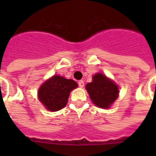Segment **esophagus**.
Here are the masks:
<instances>
[{
	"label": "esophagus",
	"mask_w": 156,
	"mask_h": 156,
	"mask_svg": "<svg viewBox=\"0 0 156 156\" xmlns=\"http://www.w3.org/2000/svg\"><path fill=\"white\" fill-rule=\"evenodd\" d=\"M78 86H79L80 88H83V87L84 86V82H83V80L78 81Z\"/></svg>",
	"instance_id": "obj_1"
}]
</instances>
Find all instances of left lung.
<instances>
[{"label": "left lung", "mask_w": 156, "mask_h": 156, "mask_svg": "<svg viewBox=\"0 0 156 156\" xmlns=\"http://www.w3.org/2000/svg\"><path fill=\"white\" fill-rule=\"evenodd\" d=\"M86 89L93 103L103 108H109L119 94L117 85L103 73L95 74L93 82L86 85Z\"/></svg>", "instance_id": "1"}]
</instances>
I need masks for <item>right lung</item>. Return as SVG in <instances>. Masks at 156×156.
Here are the masks:
<instances>
[{"mask_svg": "<svg viewBox=\"0 0 156 156\" xmlns=\"http://www.w3.org/2000/svg\"><path fill=\"white\" fill-rule=\"evenodd\" d=\"M77 87V83L73 79L56 75L40 87L39 100L48 110L58 111L66 106L70 92Z\"/></svg>", "mask_w": 156, "mask_h": 156, "instance_id": "right-lung-1", "label": "right lung"}]
</instances>
